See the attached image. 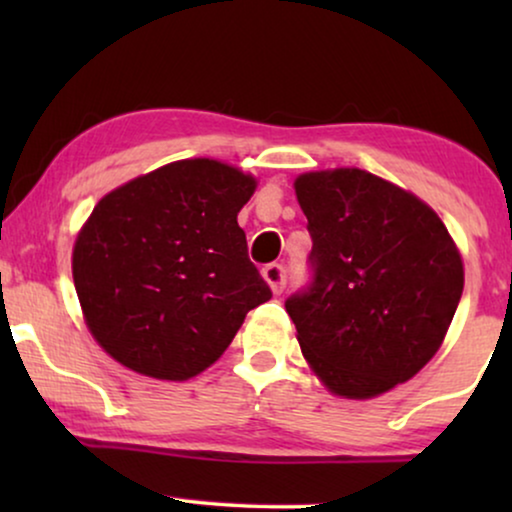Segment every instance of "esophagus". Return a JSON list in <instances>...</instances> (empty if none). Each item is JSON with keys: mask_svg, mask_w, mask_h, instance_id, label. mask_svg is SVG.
<instances>
[{"mask_svg": "<svg viewBox=\"0 0 512 512\" xmlns=\"http://www.w3.org/2000/svg\"><path fill=\"white\" fill-rule=\"evenodd\" d=\"M263 277L265 282L270 284L272 293H282L286 286V268L282 263H270L263 268Z\"/></svg>", "mask_w": 512, "mask_h": 512, "instance_id": "1", "label": "esophagus"}]
</instances>
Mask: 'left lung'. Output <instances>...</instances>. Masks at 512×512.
<instances>
[{"mask_svg": "<svg viewBox=\"0 0 512 512\" xmlns=\"http://www.w3.org/2000/svg\"><path fill=\"white\" fill-rule=\"evenodd\" d=\"M296 195L312 237L310 284L286 298L298 342L333 394L370 398L438 352L464 265L429 205L363 170L310 172Z\"/></svg>", "mask_w": 512, "mask_h": 512, "instance_id": "obj_1", "label": "left lung"}]
</instances>
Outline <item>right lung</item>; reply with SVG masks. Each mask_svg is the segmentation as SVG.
Listing matches in <instances>:
<instances>
[{"instance_id":"add662e5","label":"right lung","mask_w":512,"mask_h":512,"mask_svg":"<svg viewBox=\"0 0 512 512\" xmlns=\"http://www.w3.org/2000/svg\"><path fill=\"white\" fill-rule=\"evenodd\" d=\"M254 188L249 174L195 158L97 202L72 270L104 352L158 380H188L226 352L247 312L272 298L237 226Z\"/></svg>"}]
</instances>
